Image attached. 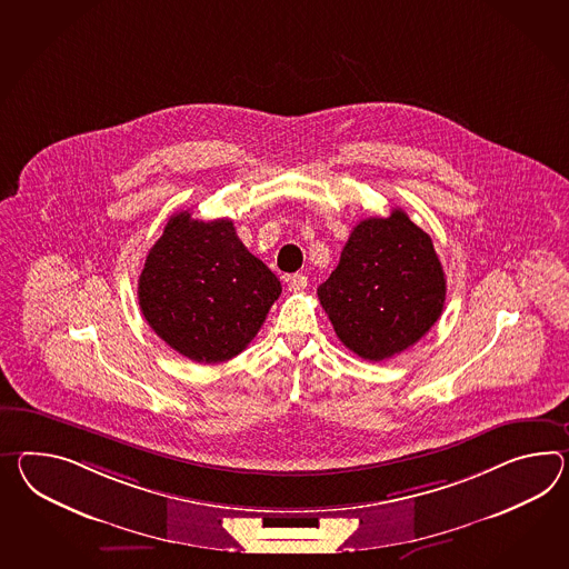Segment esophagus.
<instances>
[{"mask_svg":"<svg viewBox=\"0 0 569 569\" xmlns=\"http://www.w3.org/2000/svg\"><path fill=\"white\" fill-rule=\"evenodd\" d=\"M308 286V278L302 273H293L288 278V290L290 291H302Z\"/></svg>","mask_w":569,"mask_h":569,"instance_id":"1","label":"esophagus"}]
</instances>
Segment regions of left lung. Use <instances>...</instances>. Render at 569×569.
Instances as JSON below:
<instances>
[{
  "mask_svg": "<svg viewBox=\"0 0 569 569\" xmlns=\"http://www.w3.org/2000/svg\"><path fill=\"white\" fill-rule=\"evenodd\" d=\"M319 300L356 356L382 361L416 346L442 315L446 278L430 234L395 208L349 234Z\"/></svg>",
  "mask_w": 569,
  "mask_h": 569,
  "instance_id": "8db88e82",
  "label": "left lung"
}]
</instances>
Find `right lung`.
I'll list each match as a JSON object with an SVG mask.
<instances>
[{"instance_id":"right-lung-1","label":"right lung","mask_w":569,"mask_h":569,"mask_svg":"<svg viewBox=\"0 0 569 569\" xmlns=\"http://www.w3.org/2000/svg\"><path fill=\"white\" fill-rule=\"evenodd\" d=\"M281 283L250 254L232 220L168 218L146 257L138 298L143 319L174 351L197 363L232 360L247 349Z\"/></svg>"}]
</instances>
